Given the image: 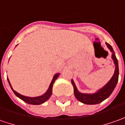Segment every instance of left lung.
Here are the masks:
<instances>
[{
    "mask_svg": "<svg viewBox=\"0 0 125 125\" xmlns=\"http://www.w3.org/2000/svg\"><path fill=\"white\" fill-rule=\"evenodd\" d=\"M107 46L108 47L110 51L112 52V58L114 60V62L115 64V72L112 77V79L109 81V82L105 85V86L98 90V91L93 94H84L81 93L80 92L78 91L77 87L75 85V83L74 81L72 79L71 83L73 84L74 87V96L78 101H79L81 103L87 105H95V104H98L101 103L103 101H105L106 98H107L114 91V88L116 86V84L118 81V75H119V69H118V59L116 58L115 52L113 50L112 46L108 44L105 43Z\"/></svg>",
    "mask_w": 125,
    "mask_h": 125,
    "instance_id": "obj_1",
    "label": "left lung"
}]
</instances>
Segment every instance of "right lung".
<instances>
[{"label": "right lung", "mask_w": 125, "mask_h": 125, "mask_svg": "<svg viewBox=\"0 0 125 125\" xmlns=\"http://www.w3.org/2000/svg\"><path fill=\"white\" fill-rule=\"evenodd\" d=\"M59 73H57L55 74V76L53 77V79L52 80L51 83L49 85L48 90L46 92V93H44L43 95L40 96H37V97H29V96H25L23 95L20 94L19 93H18L17 92H16L11 87V85L10 83V81H9V79H7L8 81V83H9L10 87L11 88L12 91L13 92V93L16 94V96H18V98H20V99H22L23 101L25 103H27L28 104H31V105H40L42 103H44V102H46L48 98L51 97V96L52 94V85L53 83H55V80L59 77Z\"/></svg>", "instance_id": "1"}]
</instances>
